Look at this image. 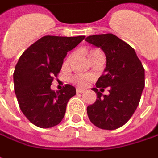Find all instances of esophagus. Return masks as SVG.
<instances>
[{"label":"esophagus","mask_w":158,"mask_h":158,"mask_svg":"<svg viewBox=\"0 0 158 158\" xmlns=\"http://www.w3.org/2000/svg\"><path fill=\"white\" fill-rule=\"evenodd\" d=\"M76 91H77V93H84L85 92V90H84V89H82V88H79V87H78V88L76 89Z\"/></svg>","instance_id":"esophagus-1"}]
</instances>
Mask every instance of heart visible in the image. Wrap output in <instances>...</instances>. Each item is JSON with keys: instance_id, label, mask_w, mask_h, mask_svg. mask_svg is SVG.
Instances as JSON below:
<instances>
[{"instance_id": "heart-1", "label": "heart", "mask_w": 158, "mask_h": 158, "mask_svg": "<svg viewBox=\"0 0 158 158\" xmlns=\"http://www.w3.org/2000/svg\"><path fill=\"white\" fill-rule=\"evenodd\" d=\"M94 52H97V50H91V51L89 52V54L94 53ZM88 79H89V78H87L86 76H78V77L74 78L73 81H74L76 84H78L79 86H85V85H86Z\"/></svg>"}]
</instances>
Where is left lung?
I'll list each match as a JSON object with an SVG mask.
<instances>
[{
	"label": "left lung",
	"mask_w": 158,
	"mask_h": 158,
	"mask_svg": "<svg viewBox=\"0 0 158 158\" xmlns=\"http://www.w3.org/2000/svg\"><path fill=\"white\" fill-rule=\"evenodd\" d=\"M85 40L104 52L106 67L96 87L110 88L108 95L93 88L97 98L86 108L87 116L101 129H117L131 118L139 105L145 86L144 68L134 48L112 33L91 35Z\"/></svg>",
	"instance_id": "8db88e82"
}]
</instances>
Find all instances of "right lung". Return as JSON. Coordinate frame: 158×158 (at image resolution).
<instances>
[{
	"label": "right lung",
	"instance_id": "right-lung-1",
	"mask_svg": "<svg viewBox=\"0 0 158 158\" xmlns=\"http://www.w3.org/2000/svg\"><path fill=\"white\" fill-rule=\"evenodd\" d=\"M85 36H44L22 54L13 74L14 90L20 110L31 123L40 128L53 127L63 120L69 100L76 88L67 84L63 89L50 88L61 71L67 52Z\"/></svg>",
	"mask_w": 158,
	"mask_h": 158
}]
</instances>
